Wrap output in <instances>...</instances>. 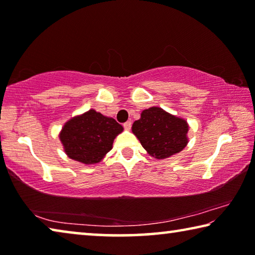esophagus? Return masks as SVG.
I'll return each mask as SVG.
<instances>
[{
  "label": "esophagus",
  "mask_w": 255,
  "mask_h": 255,
  "mask_svg": "<svg viewBox=\"0 0 255 255\" xmlns=\"http://www.w3.org/2000/svg\"><path fill=\"white\" fill-rule=\"evenodd\" d=\"M124 128L127 129V130H129V129L131 128V122H126L124 124Z\"/></svg>",
  "instance_id": "34e87169"
}]
</instances>
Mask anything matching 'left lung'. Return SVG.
<instances>
[{
  "label": "left lung",
  "instance_id": "left-lung-1",
  "mask_svg": "<svg viewBox=\"0 0 255 255\" xmlns=\"http://www.w3.org/2000/svg\"><path fill=\"white\" fill-rule=\"evenodd\" d=\"M131 129L148 154L158 159L181 152L188 144L187 122L158 107L141 112Z\"/></svg>",
  "mask_w": 255,
  "mask_h": 255
}]
</instances>
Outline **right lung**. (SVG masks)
<instances>
[{"instance_id": "1", "label": "right lung", "mask_w": 255, "mask_h": 255, "mask_svg": "<svg viewBox=\"0 0 255 255\" xmlns=\"http://www.w3.org/2000/svg\"><path fill=\"white\" fill-rule=\"evenodd\" d=\"M123 126L96 110H89L65 124L59 138L68 157L84 164L99 163L112 148Z\"/></svg>"}]
</instances>
